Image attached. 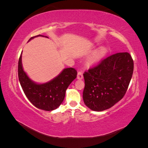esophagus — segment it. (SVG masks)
I'll list each match as a JSON object with an SVG mask.
<instances>
[{
	"label": "esophagus",
	"mask_w": 148,
	"mask_h": 148,
	"mask_svg": "<svg viewBox=\"0 0 148 148\" xmlns=\"http://www.w3.org/2000/svg\"><path fill=\"white\" fill-rule=\"evenodd\" d=\"M77 78L78 79H82L83 78V75L82 71H79L77 75Z\"/></svg>",
	"instance_id": "obj_1"
}]
</instances>
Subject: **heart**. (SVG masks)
<instances>
[{"mask_svg":"<svg viewBox=\"0 0 148 148\" xmlns=\"http://www.w3.org/2000/svg\"><path fill=\"white\" fill-rule=\"evenodd\" d=\"M105 53H106V51L104 50V49H103V50H101V51L99 52V56L102 57V56H104V55L105 54Z\"/></svg>","mask_w":148,"mask_h":148,"instance_id":"heart-1","label":"heart"}]
</instances>
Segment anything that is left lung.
<instances>
[{
  "label": "left lung",
  "instance_id": "obj_1",
  "mask_svg": "<svg viewBox=\"0 0 148 148\" xmlns=\"http://www.w3.org/2000/svg\"><path fill=\"white\" fill-rule=\"evenodd\" d=\"M133 60L128 52L114 53L83 73V98L88 108L101 112L110 108L126 93L133 72Z\"/></svg>",
  "mask_w": 148,
  "mask_h": 148
}]
</instances>
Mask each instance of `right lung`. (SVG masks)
Here are the masks:
<instances>
[{"label": "right lung", "mask_w": 148, "mask_h": 148, "mask_svg": "<svg viewBox=\"0 0 148 148\" xmlns=\"http://www.w3.org/2000/svg\"><path fill=\"white\" fill-rule=\"evenodd\" d=\"M37 36H44L38 35ZM47 38V36H46ZM21 54L18 60V74L21 86L28 100L38 109L46 111L56 109L63 102L65 92L70 83L77 78V71L73 68H67L50 82L38 84L33 82L23 70Z\"/></svg>", "instance_id": "right-lung-1"}]
</instances>
